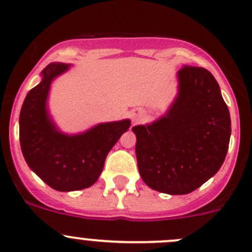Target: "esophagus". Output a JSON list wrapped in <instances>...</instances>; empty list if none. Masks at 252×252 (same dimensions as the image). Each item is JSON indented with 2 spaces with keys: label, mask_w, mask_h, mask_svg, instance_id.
Segmentation results:
<instances>
[{
  "label": "esophagus",
  "mask_w": 252,
  "mask_h": 252,
  "mask_svg": "<svg viewBox=\"0 0 252 252\" xmlns=\"http://www.w3.org/2000/svg\"><path fill=\"white\" fill-rule=\"evenodd\" d=\"M131 119H133V122H138L139 121V116H135V114H134V116L131 117Z\"/></svg>",
  "instance_id": "34e87169"
}]
</instances>
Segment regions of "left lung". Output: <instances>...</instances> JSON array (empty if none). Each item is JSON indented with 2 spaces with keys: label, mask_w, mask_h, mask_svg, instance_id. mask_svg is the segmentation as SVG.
I'll return each mask as SVG.
<instances>
[{
  "label": "left lung",
  "mask_w": 252,
  "mask_h": 252,
  "mask_svg": "<svg viewBox=\"0 0 252 252\" xmlns=\"http://www.w3.org/2000/svg\"><path fill=\"white\" fill-rule=\"evenodd\" d=\"M178 93L163 116L133 126L139 173L156 191L185 195L220 171L229 147L230 114L208 70L177 73Z\"/></svg>",
  "instance_id": "obj_1"
}]
</instances>
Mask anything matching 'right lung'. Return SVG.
<instances>
[{"instance_id":"add662e5","label":"right lung","mask_w":252,"mask_h":252,"mask_svg":"<svg viewBox=\"0 0 252 252\" xmlns=\"http://www.w3.org/2000/svg\"><path fill=\"white\" fill-rule=\"evenodd\" d=\"M67 63H50L41 80L28 93L19 114V140L29 168L57 191H77L97 182L106 157L130 119L98 123L77 134L61 130L48 108L51 85L69 70Z\"/></svg>"}]
</instances>
